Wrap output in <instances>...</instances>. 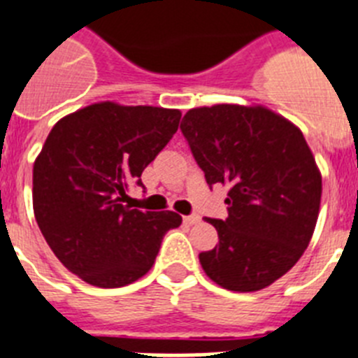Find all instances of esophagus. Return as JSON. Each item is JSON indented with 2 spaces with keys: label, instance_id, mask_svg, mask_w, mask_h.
Wrapping results in <instances>:
<instances>
[{
  "label": "esophagus",
  "instance_id": "obj_1",
  "mask_svg": "<svg viewBox=\"0 0 358 358\" xmlns=\"http://www.w3.org/2000/svg\"><path fill=\"white\" fill-rule=\"evenodd\" d=\"M201 221L199 215H186L185 217V224H197Z\"/></svg>",
  "mask_w": 358,
  "mask_h": 358
}]
</instances>
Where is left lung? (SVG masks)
Instances as JSON below:
<instances>
[{
  "label": "left lung",
  "instance_id": "1",
  "mask_svg": "<svg viewBox=\"0 0 358 358\" xmlns=\"http://www.w3.org/2000/svg\"><path fill=\"white\" fill-rule=\"evenodd\" d=\"M181 132L213 185L230 186L228 217L208 219L219 244L199 253L213 282L257 292L295 266L319 217L322 179L302 132L264 106L186 112Z\"/></svg>",
  "mask_w": 358,
  "mask_h": 358
}]
</instances>
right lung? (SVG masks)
<instances>
[{
    "instance_id": "obj_1",
    "label": "right lung",
    "mask_w": 358,
    "mask_h": 358,
    "mask_svg": "<svg viewBox=\"0 0 358 358\" xmlns=\"http://www.w3.org/2000/svg\"><path fill=\"white\" fill-rule=\"evenodd\" d=\"M181 112L96 103L59 119L34 163L39 230L63 266L99 288L132 284L152 268L176 212L130 208L127 192L168 145Z\"/></svg>"
}]
</instances>
